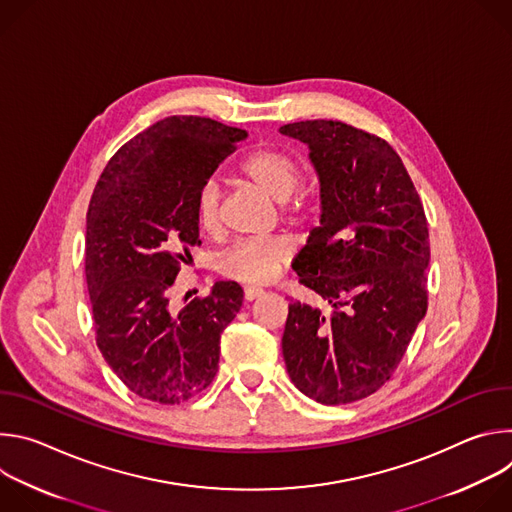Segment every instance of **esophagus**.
Masks as SVG:
<instances>
[{
  "label": "esophagus",
  "instance_id": "esophagus-1",
  "mask_svg": "<svg viewBox=\"0 0 512 512\" xmlns=\"http://www.w3.org/2000/svg\"><path fill=\"white\" fill-rule=\"evenodd\" d=\"M261 294H263V289H259V287H245V302H253Z\"/></svg>",
  "mask_w": 512,
  "mask_h": 512
}]
</instances>
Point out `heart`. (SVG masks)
<instances>
[{
    "label": "heart",
    "instance_id": "obj_1",
    "mask_svg": "<svg viewBox=\"0 0 512 512\" xmlns=\"http://www.w3.org/2000/svg\"><path fill=\"white\" fill-rule=\"evenodd\" d=\"M237 176L267 198L279 202L287 223L298 225L310 214V194L300 188L304 172L300 162L277 148H259L239 160ZM196 223L208 233L221 231V188L212 180L204 182L196 194ZM291 261V247L283 239H245L235 243L221 259V273L245 285H265L273 281Z\"/></svg>",
    "mask_w": 512,
    "mask_h": 512
}]
</instances>
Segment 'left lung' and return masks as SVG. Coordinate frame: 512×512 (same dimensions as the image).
I'll return each instance as SVG.
<instances>
[{
  "label": "left lung",
  "mask_w": 512,
  "mask_h": 512,
  "mask_svg": "<svg viewBox=\"0 0 512 512\" xmlns=\"http://www.w3.org/2000/svg\"><path fill=\"white\" fill-rule=\"evenodd\" d=\"M279 131L308 143L320 176V227L298 253L296 271L334 308L324 316L289 304L285 367L318 403H352L391 379L427 312L425 210L383 137L332 119Z\"/></svg>",
  "instance_id": "8db88e82"
}]
</instances>
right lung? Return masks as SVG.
Here are the masks:
<instances>
[{"label": "right lung", "instance_id": "add662e5", "mask_svg": "<svg viewBox=\"0 0 512 512\" xmlns=\"http://www.w3.org/2000/svg\"><path fill=\"white\" fill-rule=\"evenodd\" d=\"M245 137L208 117H166L121 145L91 196L85 273L97 346L145 401L180 405L200 395L218 371L221 334L243 306L235 281L180 312L168 294L200 245L196 194Z\"/></svg>", "mask_w": 512, "mask_h": 512}]
</instances>
